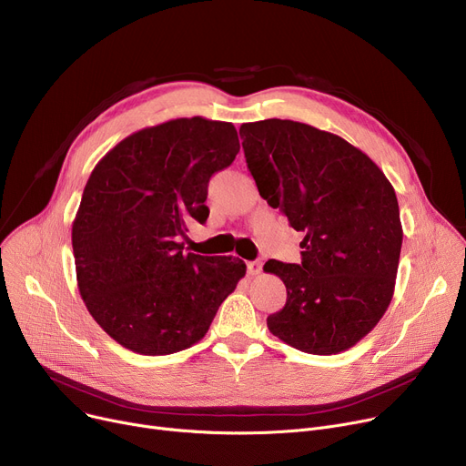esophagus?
I'll return each instance as SVG.
<instances>
[{"label": "esophagus", "instance_id": "esophagus-1", "mask_svg": "<svg viewBox=\"0 0 466 466\" xmlns=\"http://www.w3.org/2000/svg\"><path fill=\"white\" fill-rule=\"evenodd\" d=\"M262 270V262L260 260H249L248 262V274L249 276H258Z\"/></svg>", "mask_w": 466, "mask_h": 466}]
</instances>
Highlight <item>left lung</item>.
I'll return each instance as SVG.
<instances>
[{
  "label": "left lung",
  "instance_id": "8db88e82",
  "mask_svg": "<svg viewBox=\"0 0 466 466\" xmlns=\"http://www.w3.org/2000/svg\"><path fill=\"white\" fill-rule=\"evenodd\" d=\"M239 136L262 198L304 232L300 264H264L287 289L268 329L313 355L353 348L393 299L402 248L393 185L357 147L304 122H246Z\"/></svg>",
  "mask_w": 466,
  "mask_h": 466
}]
</instances>
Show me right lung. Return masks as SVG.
I'll return each instance as SVG.
<instances>
[{
	"mask_svg": "<svg viewBox=\"0 0 466 466\" xmlns=\"http://www.w3.org/2000/svg\"><path fill=\"white\" fill-rule=\"evenodd\" d=\"M238 151L232 122L176 118L122 139L92 169L71 228L77 283L122 348H190L246 276L243 260L185 253L181 241L208 220L209 179Z\"/></svg>",
	"mask_w": 466,
	"mask_h": 466,
	"instance_id": "right-lung-1",
	"label": "right lung"
}]
</instances>
